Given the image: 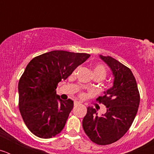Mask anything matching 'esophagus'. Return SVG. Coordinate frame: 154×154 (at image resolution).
Segmentation results:
<instances>
[{"label":"esophagus","instance_id":"34e87169","mask_svg":"<svg viewBox=\"0 0 154 154\" xmlns=\"http://www.w3.org/2000/svg\"><path fill=\"white\" fill-rule=\"evenodd\" d=\"M80 104H81V103H79V102H75V103H74L75 106H79V105H80Z\"/></svg>","mask_w":154,"mask_h":154}]
</instances>
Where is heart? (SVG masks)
Returning <instances> with one entry per match:
<instances>
[{
	"instance_id": "1",
	"label": "heart",
	"mask_w": 154,
	"mask_h": 154,
	"mask_svg": "<svg viewBox=\"0 0 154 154\" xmlns=\"http://www.w3.org/2000/svg\"><path fill=\"white\" fill-rule=\"evenodd\" d=\"M75 72V71H74V73ZM92 73L93 75H97L103 79L106 77L107 74V71L106 67L102 64H96L92 67ZM85 93L84 92H80L79 96L82 98L85 97Z\"/></svg>"
}]
</instances>
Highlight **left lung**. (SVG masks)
<instances>
[{
  "label": "left lung",
  "mask_w": 154,
  "mask_h": 154,
  "mask_svg": "<svg viewBox=\"0 0 154 154\" xmlns=\"http://www.w3.org/2000/svg\"><path fill=\"white\" fill-rule=\"evenodd\" d=\"M100 58L112 70L113 86L96 99L106 106V112L99 116L95 109L88 107L82 127L92 142L104 146L119 140L129 130L140 97L135 77L129 68L112 57L100 55Z\"/></svg>",
  "instance_id": "8db88e82"
}]
</instances>
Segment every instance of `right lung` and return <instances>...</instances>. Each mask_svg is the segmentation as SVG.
Returning <instances> with one entry per match:
<instances>
[{"mask_svg": "<svg viewBox=\"0 0 154 154\" xmlns=\"http://www.w3.org/2000/svg\"><path fill=\"white\" fill-rule=\"evenodd\" d=\"M89 56L51 51L28 64L18 82V107L25 125L36 137L51 138L63 130L74 103L69 99L62 100L55 89Z\"/></svg>", "mask_w": 154, "mask_h": 154, "instance_id": "right-lung-1", "label": "right lung"}]
</instances>
